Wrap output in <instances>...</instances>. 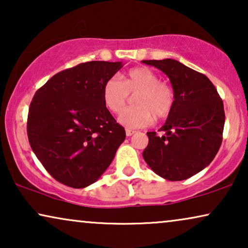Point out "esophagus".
I'll return each mask as SVG.
<instances>
[{
  "instance_id": "esophagus-1",
  "label": "esophagus",
  "mask_w": 248,
  "mask_h": 248,
  "mask_svg": "<svg viewBox=\"0 0 248 248\" xmlns=\"http://www.w3.org/2000/svg\"><path fill=\"white\" fill-rule=\"evenodd\" d=\"M125 133H126L127 137H131V135H133L135 133V131L130 130V128H126V130H125Z\"/></svg>"
}]
</instances>
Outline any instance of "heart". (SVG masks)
Returning <instances> with one entry per match:
<instances>
[{"instance_id":"heart-1","label":"heart","mask_w":248,"mask_h":248,"mask_svg":"<svg viewBox=\"0 0 248 248\" xmlns=\"http://www.w3.org/2000/svg\"><path fill=\"white\" fill-rule=\"evenodd\" d=\"M130 96L134 107L120 115L121 124L128 128L145 127L154 121L166 120L175 106L172 88L148 67H134L122 78H109L103 87V101L110 113L120 114L126 107Z\"/></svg>"}]
</instances>
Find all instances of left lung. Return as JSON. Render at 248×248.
I'll return each instance as SVG.
<instances>
[{"label": "left lung", "mask_w": 248, "mask_h": 248, "mask_svg": "<svg viewBox=\"0 0 248 248\" xmlns=\"http://www.w3.org/2000/svg\"><path fill=\"white\" fill-rule=\"evenodd\" d=\"M142 62L167 74L175 93L174 109L160 128L166 134L148 132L149 143L142 155L165 179H187L218 154L225 125L222 99L208 77L178 61Z\"/></svg>", "instance_id": "left-lung-1"}]
</instances>
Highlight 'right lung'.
Returning a JSON list of instances; mask_svg holds the SVG:
<instances>
[{
  "mask_svg": "<svg viewBox=\"0 0 248 248\" xmlns=\"http://www.w3.org/2000/svg\"><path fill=\"white\" fill-rule=\"evenodd\" d=\"M121 62L91 61L63 70L36 91L27 134L53 178L83 188L100 177L125 140V130L103 101V87Z\"/></svg>",
  "mask_w": 248,
  "mask_h": 248,
  "instance_id": "right-lung-1",
  "label": "right lung"
}]
</instances>
